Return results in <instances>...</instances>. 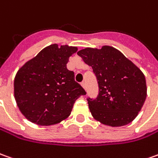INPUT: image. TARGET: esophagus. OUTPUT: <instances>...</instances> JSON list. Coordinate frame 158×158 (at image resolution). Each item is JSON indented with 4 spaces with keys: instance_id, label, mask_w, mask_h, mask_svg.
Listing matches in <instances>:
<instances>
[{
    "instance_id": "34e87169",
    "label": "esophagus",
    "mask_w": 158,
    "mask_h": 158,
    "mask_svg": "<svg viewBox=\"0 0 158 158\" xmlns=\"http://www.w3.org/2000/svg\"><path fill=\"white\" fill-rule=\"evenodd\" d=\"M81 85L82 86V88H83V89H86V83H85L84 81H82V82H81Z\"/></svg>"
}]
</instances>
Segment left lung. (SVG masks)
Segmentation results:
<instances>
[{
	"label": "left lung",
	"mask_w": 158,
	"mask_h": 158,
	"mask_svg": "<svg viewBox=\"0 0 158 158\" xmlns=\"http://www.w3.org/2000/svg\"><path fill=\"white\" fill-rule=\"evenodd\" d=\"M91 66L99 86L96 99L88 98L93 117L102 124L120 127L133 121L145 102V77L119 50L110 46L77 52Z\"/></svg>",
	"instance_id": "left-lung-1"
}]
</instances>
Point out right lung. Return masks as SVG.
I'll return each mask as SVG.
<instances>
[{"label": "right lung", "instance_id": "add662e5", "mask_svg": "<svg viewBox=\"0 0 158 158\" xmlns=\"http://www.w3.org/2000/svg\"><path fill=\"white\" fill-rule=\"evenodd\" d=\"M77 47L52 44L18 70L14 94L19 110L27 120L42 126L56 124L70 115L78 97L86 95L67 69Z\"/></svg>", "mask_w": 158, "mask_h": 158}]
</instances>
